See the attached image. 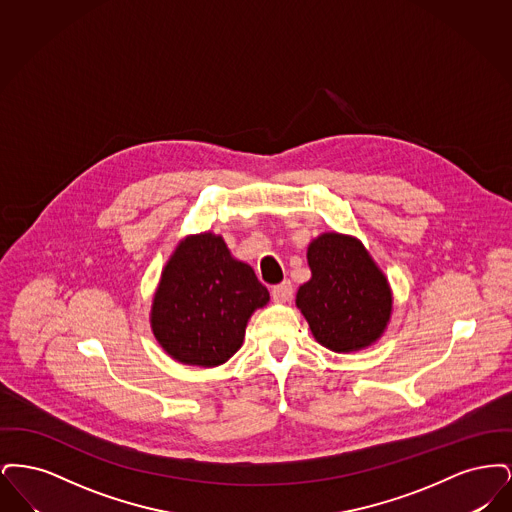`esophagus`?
<instances>
[{
	"label": "esophagus",
	"mask_w": 512,
	"mask_h": 512,
	"mask_svg": "<svg viewBox=\"0 0 512 512\" xmlns=\"http://www.w3.org/2000/svg\"><path fill=\"white\" fill-rule=\"evenodd\" d=\"M270 295H272V299H274L276 303H288L293 297L292 282H290V280H284L282 284H278V286H274V288L270 290Z\"/></svg>",
	"instance_id": "34e87169"
}]
</instances>
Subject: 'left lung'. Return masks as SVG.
Instances as JSON below:
<instances>
[{"instance_id":"8db88e82","label":"left lung","mask_w":512,"mask_h":512,"mask_svg":"<svg viewBox=\"0 0 512 512\" xmlns=\"http://www.w3.org/2000/svg\"><path fill=\"white\" fill-rule=\"evenodd\" d=\"M311 280L295 295L315 340L330 351H359L380 340L390 322L388 278L353 236L326 232L307 249Z\"/></svg>"}]
</instances>
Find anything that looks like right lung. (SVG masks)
<instances>
[{"label":"right lung","mask_w":512,"mask_h":512,"mask_svg":"<svg viewBox=\"0 0 512 512\" xmlns=\"http://www.w3.org/2000/svg\"><path fill=\"white\" fill-rule=\"evenodd\" d=\"M268 290L253 268L232 257L222 236L203 232L176 245L151 305V330L182 365L226 363L244 343L251 315Z\"/></svg>","instance_id":"1"}]
</instances>
